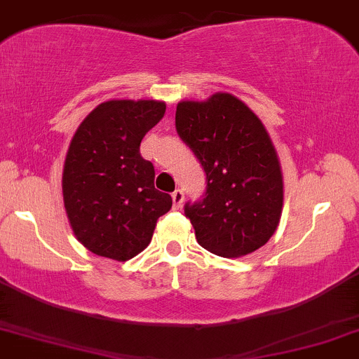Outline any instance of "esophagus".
<instances>
[{"instance_id":"1","label":"esophagus","mask_w":359,"mask_h":359,"mask_svg":"<svg viewBox=\"0 0 359 359\" xmlns=\"http://www.w3.org/2000/svg\"><path fill=\"white\" fill-rule=\"evenodd\" d=\"M172 201H174V208L179 209L184 203V192L180 189H177V191L172 192Z\"/></svg>"}]
</instances>
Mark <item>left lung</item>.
<instances>
[{"instance_id": "1", "label": "left lung", "mask_w": 359, "mask_h": 359, "mask_svg": "<svg viewBox=\"0 0 359 359\" xmlns=\"http://www.w3.org/2000/svg\"><path fill=\"white\" fill-rule=\"evenodd\" d=\"M175 128L205 172V194L184 211L203 248L238 258L273 236L283 177L273 143L257 114L228 93L177 104Z\"/></svg>"}]
</instances>
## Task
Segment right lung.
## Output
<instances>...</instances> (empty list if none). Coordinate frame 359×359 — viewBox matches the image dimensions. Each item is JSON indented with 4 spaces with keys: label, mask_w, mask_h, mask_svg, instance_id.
Instances as JSON below:
<instances>
[{
    "label": "right lung",
    "mask_w": 359,
    "mask_h": 359,
    "mask_svg": "<svg viewBox=\"0 0 359 359\" xmlns=\"http://www.w3.org/2000/svg\"><path fill=\"white\" fill-rule=\"evenodd\" d=\"M165 102H101L77 128L62 174V192L76 238L89 251L118 262L150 245L172 197L156 191L154 163L140 143L165 114Z\"/></svg>",
    "instance_id": "add662e5"
}]
</instances>
